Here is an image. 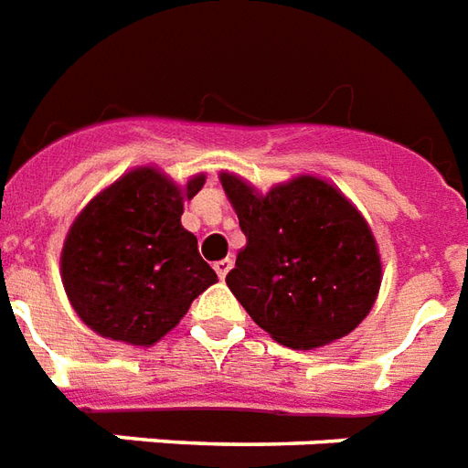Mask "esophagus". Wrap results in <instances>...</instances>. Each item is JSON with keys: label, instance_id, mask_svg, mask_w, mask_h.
Masks as SVG:
<instances>
[{"label": "esophagus", "instance_id": "obj_1", "mask_svg": "<svg viewBox=\"0 0 468 468\" xmlns=\"http://www.w3.org/2000/svg\"><path fill=\"white\" fill-rule=\"evenodd\" d=\"M213 268H216L218 278L223 280L225 275H228V272H230V268H233V261H230V258H223V261H218L216 265H213Z\"/></svg>", "mask_w": 468, "mask_h": 468}]
</instances>
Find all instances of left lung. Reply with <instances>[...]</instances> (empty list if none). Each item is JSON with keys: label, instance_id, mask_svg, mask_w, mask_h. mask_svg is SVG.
I'll return each instance as SVG.
<instances>
[{"label": "left lung", "instance_id": "left-lung-1", "mask_svg": "<svg viewBox=\"0 0 468 468\" xmlns=\"http://www.w3.org/2000/svg\"><path fill=\"white\" fill-rule=\"evenodd\" d=\"M245 233L228 287L280 345L317 349L347 337L382 285L375 233L337 186L295 176L268 193L220 171Z\"/></svg>", "mask_w": 468, "mask_h": 468}]
</instances>
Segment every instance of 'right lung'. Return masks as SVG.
Wrapping results in <instances>:
<instances>
[{
    "label": "right lung",
    "instance_id": "right-lung-1",
    "mask_svg": "<svg viewBox=\"0 0 468 468\" xmlns=\"http://www.w3.org/2000/svg\"><path fill=\"white\" fill-rule=\"evenodd\" d=\"M203 183V173L178 186L154 165H138L74 218L61 248V282L76 314L96 335L151 347L218 282L196 235L181 225L183 200Z\"/></svg>",
    "mask_w": 468,
    "mask_h": 468
}]
</instances>
